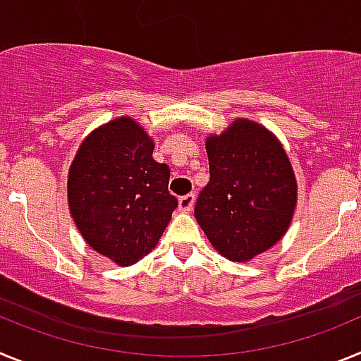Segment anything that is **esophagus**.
Masks as SVG:
<instances>
[{
    "mask_svg": "<svg viewBox=\"0 0 361 361\" xmlns=\"http://www.w3.org/2000/svg\"><path fill=\"white\" fill-rule=\"evenodd\" d=\"M193 204H195V195H193V193H188V195H183L178 199V209L188 213L193 209Z\"/></svg>",
    "mask_w": 361,
    "mask_h": 361,
    "instance_id": "esophagus-1",
    "label": "esophagus"
}]
</instances>
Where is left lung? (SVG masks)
<instances>
[{
	"mask_svg": "<svg viewBox=\"0 0 361 361\" xmlns=\"http://www.w3.org/2000/svg\"><path fill=\"white\" fill-rule=\"evenodd\" d=\"M209 183L195 219L208 240L233 262H247L288 231L296 206V178L288 153L267 128L233 121L206 139Z\"/></svg>",
	"mask_w": 361,
	"mask_h": 361,
	"instance_id": "8db88e82",
	"label": "left lung"
}]
</instances>
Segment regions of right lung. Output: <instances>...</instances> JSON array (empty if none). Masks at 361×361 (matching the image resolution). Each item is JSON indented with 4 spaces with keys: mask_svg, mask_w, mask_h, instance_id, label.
Listing matches in <instances>:
<instances>
[{
    "mask_svg": "<svg viewBox=\"0 0 361 361\" xmlns=\"http://www.w3.org/2000/svg\"><path fill=\"white\" fill-rule=\"evenodd\" d=\"M153 141L132 117L86 137L68 171L72 219L92 250L132 266L157 245L177 208L170 168L153 161Z\"/></svg>",
    "mask_w": 361,
    "mask_h": 361,
    "instance_id": "1",
    "label": "right lung"
}]
</instances>
